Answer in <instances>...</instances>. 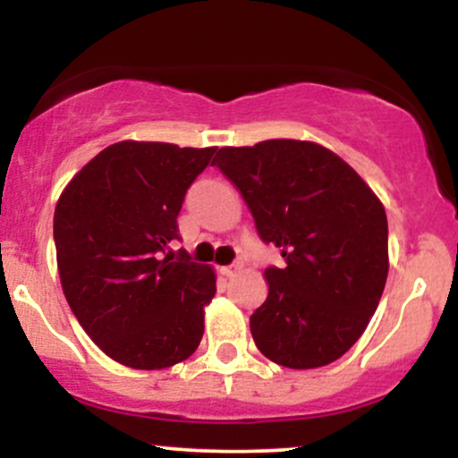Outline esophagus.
<instances>
[{
    "instance_id": "obj_1",
    "label": "esophagus",
    "mask_w": 458,
    "mask_h": 458,
    "mask_svg": "<svg viewBox=\"0 0 458 458\" xmlns=\"http://www.w3.org/2000/svg\"><path fill=\"white\" fill-rule=\"evenodd\" d=\"M241 269H243V265H241V262H233V265L222 267V273H224L225 277H234Z\"/></svg>"
}]
</instances>
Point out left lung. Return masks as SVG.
Segmentation results:
<instances>
[{"mask_svg":"<svg viewBox=\"0 0 458 458\" xmlns=\"http://www.w3.org/2000/svg\"><path fill=\"white\" fill-rule=\"evenodd\" d=\"M213 165L239 189L265 243L269 295L250 317L260 353L286 368L343 357L375 314L387 280V217L338 155L299 140L219 148Z\"/></svg>","mask_w":458,"mask_h":458,"instance_id":"1","label":"left lung"}]
</instances>
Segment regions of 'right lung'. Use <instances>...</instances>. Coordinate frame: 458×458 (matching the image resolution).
<instances>
[{
    "label": "right lung",
    "mask_w": 458,
    "mask_h": 458,
    "mask_svg": "<svg viewBox=\"0 0 458 458\" xmlns=\"http://www.w3.org/2000/svg\"><path fill=\"white\" fill-rule=\"evenodd\" d=\"M215 148L118 141L68 182L54 215L62 291L86 334L112 360L159 370L187 360L204 334L215 291L211 267L178 234L187 189Z\"/></svg>",
    "instance_id": "obj_1"
}]
</instances>
